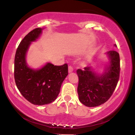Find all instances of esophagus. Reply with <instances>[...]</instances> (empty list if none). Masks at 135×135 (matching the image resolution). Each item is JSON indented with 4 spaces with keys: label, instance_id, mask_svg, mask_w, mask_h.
I'll return each mask as SVG.
<instances>
[{
    "label": "esophagus",
    "instance_id": "esophagus-1",
    "mask_svg": "<svg viewBox=\"0 0 135 135\" xmlns=\"http://www.w3.org/2000/svg\"><path fill=\"white\" fill-rule=\"evenodd\" d=\"M73 70H74V69H73L72 66L69 65V73L72 72Z\"/></svg>",
    "mask_w": 135,
    "mask_h": 135
}]
</instances>
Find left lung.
Wrapping results in <instances>:
<instances>
[{
    "instance_id": "obj_1",
    "label": "left lung",
    "mask_w": 135,
    "mask_h": 135,
    "mask_svg": "<svg viewBox=\"0 0 135 135\" xmlns=\"http://www.w3.org/2000/svg\"><path fill=\"white\" fill-rule=\"evenodd\" d=\"M107 55L110 66L106 68L102 75H98L88 66L84 70H77L79 77V99L83 104L89 107L105 103L112 95L118 83L120 69L119 54L112 50L108 51Z\"/></svg>"
}]
</instances>
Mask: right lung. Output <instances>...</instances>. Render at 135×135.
Returning a JSON list of instances; mask_svg holds the SVG:
<instances>
[{"mask_svg": "<svg viewBox=\"0 0 135 135\" xmlns=\"http://www.w3.org/2000/svg\"><path fill=\"white\" fill-rule=\"evenodd\" d=\"M42 29L32 30L20 43L15 58V80L23 97L33 105H43L54 102L61 84L68 75V65H54L47 63L39 70L29 68L25 56L31 42L40 36Z\"/></svg>", "mask_w": 135, "mask_h": 135, "instance_id": "obj_1", "label": "right lung"}]
</instances>
